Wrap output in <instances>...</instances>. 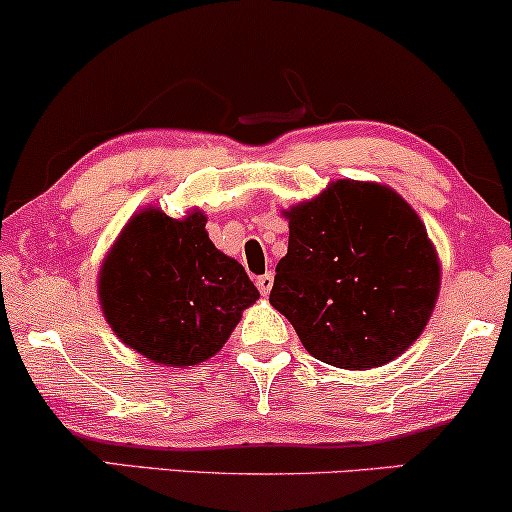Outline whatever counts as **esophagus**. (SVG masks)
I'll return each instance as SVG.
<instances>
[{"mask_svg":"<svg viewBox=\"0 0 512 512\" xmlns=\"http://www.w3.org/2000/svg\"><path fill=\"white\" fill-rule=\"evenodd\" d=\"M273 273H266V275H261V277H256V287H258V292H261L263 296H268L270 294V289H273Z\"/></svg>","mask_w":512,"mask_h":512,"instance_id":"esophagus-1","label":"esophagus"}]
</instances>
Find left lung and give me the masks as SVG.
Instances as JSON below:
<instances>
[{"mask_svg":"<svg viewBox=\"0 0 512 512\" xmlns=\"http://www.w3.org/2000/svg\"><path fill=\"white\" fill-rule=\"evenodd\" d=\"M282 216L289 246L270 304L304 349L344 370L401 356L425 330L441 287L439 254L413 206L380 182L337 180Z\"/></svg>","mask_w":512,"mask_h":512,"instance_id":"8db88e82","label":"left lung"}]
</instances>
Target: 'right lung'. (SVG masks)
<instances>
[{
  "label": "right lung",
  "instance_id": "right-lung-1",
  "mask_svg": "<svg viewBox=\"0 0 512 512\" xmlns=\"http://www.w3.org/2000/svg\"><path fill=\"white\" fill-rule=\"evenodd\" d=\"M97 292L116 337L170 368L216 356L258 299L242 263L208 239L199 208L170 218L156 206L125 223L99 268Z\"/></svg>",
  "mask_w": 512,
  "mask_h": 512
}]
</instances>
